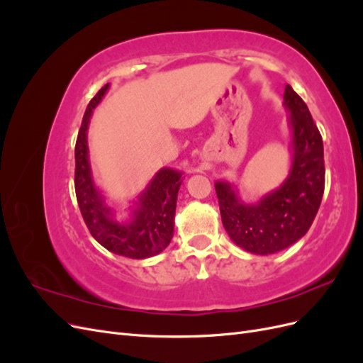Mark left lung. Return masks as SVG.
Here are the masks:
<instances>
[{
    "mask_svg": "<svg viewBox=\"0 0 363 363\" xmlns=\"http://www.w3.org/2000/svg\"><path fill=\"white\" fill-rule=\"evenodd\" d=\"M283 98L292 127L294 159L289 177L257 204H244L228 183H215L225 232L236 245L262 256L301 239L311 228L324 194L325 167L320 130L301 96L289 84L284 87Z\"/></svg>",
    "mask_w": 363,
    "mask_h": 363,
    "instance_id": "1",
    "label": "left lung"
}]
</instances>
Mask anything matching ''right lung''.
<instances>
[{
	"mask_svg": "<svg viewBox=\"0 0 363 363\" xmlns=\"http://www.w3.org/2000/svg\"><path fill=\"white\" fill-rule=\"evenodd\" d=\"M108 84L103 86L87 104L79 136L75 142V195L82 216L98 244L119 256L145 259L167 248L174 235V215L182 172L169 168L160 169L139 196L133 215L127 223H118L113 213L95 189L89 157H87L86 131L94 107L101 101Z\"/></svg>",
	"mask_w": 363,
	"mask_h": 363,
	"instance_id": "1",
	"label": "right lung"
}]
</instances>
